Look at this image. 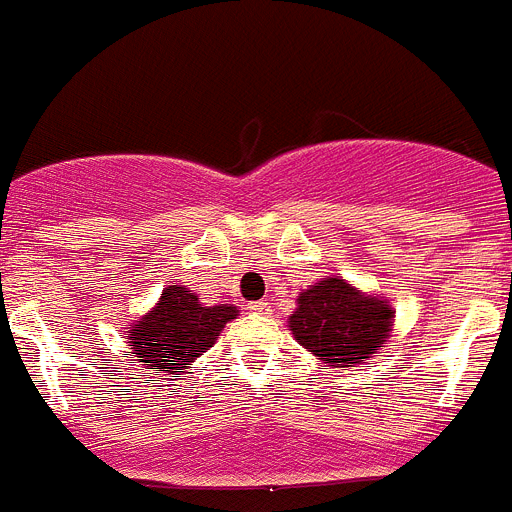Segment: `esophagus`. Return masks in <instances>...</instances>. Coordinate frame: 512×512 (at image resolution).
<instances>
[{
	"label": "esophagus",
	"instance_id": "1",
	"mask_svg": "<svg viewBox=\"0 0 512 512\" xmlns=\"http://www.w3.org/2000/svg\"><path fill=\"white\" fill-rule=\"evenodd\" d=\"M266 307H269V302H266V300H259V302H253V305H251V310H256V312H264Z\"/></svg>",
	"mask_w": 512,
	"mask_h": 512
}]
</instances>
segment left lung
I'll return each mask as SVG.
<instances>
[{
  "instance_id": "obj_1",
  "label": "left lung",
  "mask_w": 512,
  "mask_h": 512,
  "mask_svg": "<svg viewBox=\"0 0 512 512\" xmlns=\"http://www.w3.org/2000/svg\"><path fill=\"white\" fill-rule=\"evenodd\" d=\"M395 310L379 295H366L346 279L328 277L300 292L289 330L325 366H356L390 338Z\"/></svg>"
}]
</instances>
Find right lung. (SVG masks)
Returning <instances> with one entry per match:
<instances>
[{
    "label": "right lung",
    "instance_id": "right-lung-1",
    "mask_svg": "<svg viewBox=\"0 0 512 512\" xmlns=\"http://www.w3.org/2000/svg\"><path fill=\"white\" fill-rule=\"evenodd\" d=\"M238 315L233 305H202L200 297L182 284H171L156 305L135 320L128 338L130 361H140L146 369L174 374L189 369L194 359L210 351L225 323Z\"/></svg>",
    "mask_w": 512,
    "mask_h": 512
}]
</instances>
